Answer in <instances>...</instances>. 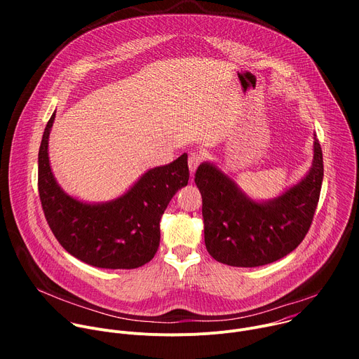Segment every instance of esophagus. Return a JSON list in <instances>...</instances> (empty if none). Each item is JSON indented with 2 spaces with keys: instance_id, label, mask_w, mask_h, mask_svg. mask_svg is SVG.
Returning <instances> with one entry per match:
<instances>
[{
  "instance_id": "1",
  "label": "esophagus",
  "mask_w": 359,
  "mask_h": 359,
  "mask_svg": "<svg viewBox=\"0 0 359 359\" xmlns=\"http://www.w3.org/2000/svg\"><path fill=\"white\" fill-rule=\"evenodd\" d=\"M203 161V155H200V153H197V151H193L191 155L189 156V170H190V175L193 176L194 175V172H196V169H197V166L200 165V162Z\"/></svg>"
}]
</instances>
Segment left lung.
<instances>
[{
	"label": "left lung",
	"instance_id": "left-lung-1",
	"mask_svg": "<svg viewBox=\"0 0 359 359\" xmlns=\"http://www.w3.org/2000/svg\"><path fill=\"white\" fill-rule=\"evenodd\" d=\"M316 136L309 173L269 200L248 197L212 162L197 168L194 183L203 198L204 243L215 260L233 267H259L298 247L313 223L324 177L323 150Z\"/></svg>",
	"mask_w": 359,
	"mask_h": 359
}]
</instances>
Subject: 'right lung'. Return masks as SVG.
I'll return each mask as SVG.
<instances>
[{
    "label": "right lung",
    "instance_id": "obj_1",
    "mask_svg": "<svg viewBox=\"0 0 359 359\" xmlns=\"http://www.w3.org/2000/svg\"><path fill=\"white\" fill-rule=\"evenodd\" d=\"M48 121L38 153V190L45 219L60 244L99 269L130 270L149 263L159 248L161 219L176 191L189 182L187 155L144 172L122 196L88 203L69 196L49 165Z\"/></svg>",
    "mask_w": 359,
    "mask_h": 359
}]
</instances>
